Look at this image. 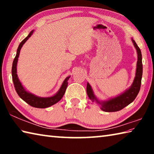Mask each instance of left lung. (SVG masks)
Here are the masks:
<instances>
[{
	"instance_id": "obj_1",
	"label": "left lung",
	"mask_w": 154,
	"mask_h": 154,
	"mask_svg": "<svg viewBox=\"0 0 154 154\" xmlns=\"http://www.w3.org/2000/svg\"><path fill=\"white\" fill-rule=\"evenodd\" d=\"M132 43L136 48L138 54V61L136 71V76H135L134 82L132 83V86L128 90L126 91L122 94L113 98L108 101L104 103H100L98 100L94 96L92 92V88L89 83H87V94L89 98L92 102H96L98 104L101 105V109L106 112H115L122 110L125 106L128 105L131 103L139 92L140 85H141V79L143 75V64H142V54L140 48L138 47L135 41L132 39Z\"/></svg>"
}]
</instances>
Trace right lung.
<instances>
[{
  "mask_svg": "<svg viewBox=\"0 0 154 154\" xmlns=\"http://www.w3.org/2000/svg\"><path fill=\"white\" fill-rule=\"evenodd\" d=\"M33 31L34 30L31 31V32L29 33V35H28L20 43L19 47H18L16 56L15 57L14 62H13V64H12V70H11L12 79H13V82H14V85L15 91H16V92L17 93L18 96H19L23 100H24L26 103H27L28 105L33 106V107L46 108L54 105V104H56V103H58V101L60 100L63 97V96L65 93V91H66V89L67 88L68 80L69 79L70 77H68L65 79L63 83H62L60 89L59 90V92L57 93L56 95L51 96V97H48V98L38 97V96H36L35 95L26 92V91L24 89V88H23L22 84H21L19 79H18L17 75L16 74L17 62L18 57H19V55H20V51L21 48H22V45H24V43L26 42V41L29 38V37H30V36L32 35Z\"/></svg>",
  "mask_w": 154,
  "mask_h": 154,
  "instance_id": "add662e5",
  "label": "right lung"
}]
</instances>
